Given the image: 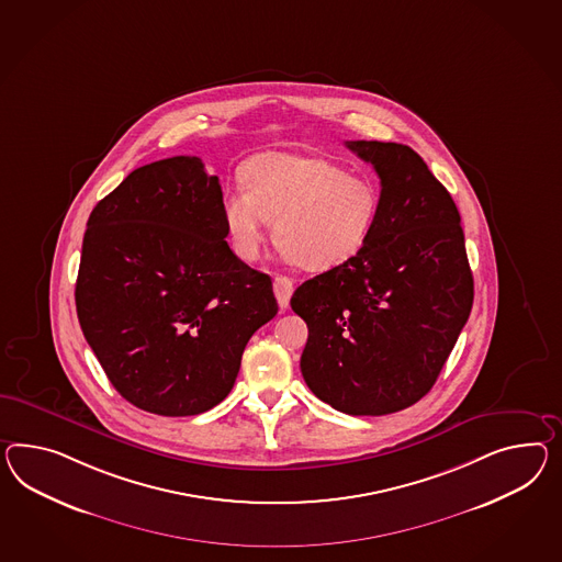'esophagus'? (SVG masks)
I'll return each instance as SVG.
<instances>
[{
  "label": "esophagus",
  "mask_w": 562,
  "mask_h": 562,
  "mask_svg": "<svg viewBox=\"0 0 562 562\" xmlns=\"http://www.w3.org/2000/svg\"><path fill=\"white\" fill-rule=\"evenodd\" d=\"M273 289L274 295H277V302H279V307L285 310L289 305V300H291V293H293V281H291L289 277L279 274V277H274Z\"/></svg>",
  "instance_id": "1"
}]
</instances>
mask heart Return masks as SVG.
Instances as JSON below:
<instances>
[{
	"label": "heart",
	"mask_w": 562,
	"mask_h": 562,
	"mask_svg": "<svg viewBox=\"0 0 562 562\" xmlns=\"http://www.w3.org/2000/svg\"><path fill=\"white\" fill-rule=\"evenodd\" d=\"M245 189L224 195L222 214L238 259L259 257L273 222L277 245L305 271H328L357 257L379 216V191L331 160L262 153L243 167Z\"/></svg>",
	"instance_id": "1"
}]
</instances>
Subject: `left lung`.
<instances>
[{
  "mask_svg": "<svg viewBox=\"0 0 562 562\" xmlns=\"http://www.w3.org/2000/svg\"><path fill=\"white\" fill-rule=\"evenodd\" d=\"M346 146L381 179L379 216L357 257L295 289L307 324L302 374L350 416H385L432 389L473 307L461 214L416 150Z\"/></svg>",
  "mask_w": 562,
  "mask_h": 562,
  "instance_id": "left-lung-1",
  "label": "left lung"
}]
</instances>
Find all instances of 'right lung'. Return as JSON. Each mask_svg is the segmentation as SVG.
Wrapping results in <instances>:
<instances>
[{"instance_id":"add662e5","label":"right lung","mask_w":562,"mask_h":562,"mask_svg":"<svg viewBox=\"0 0 562 562\" xmlns=\"http://www.w3.org/2000/svg\"><path fill=\"white\" fill-rule=\"evenodd\" d=\"M222 202L202 159L173 157L132 171L87 220L81 330L115 391L157 416L222 402L246 342L279 310L271 277L226 243Z\"/></svg>"}]
</instances>
